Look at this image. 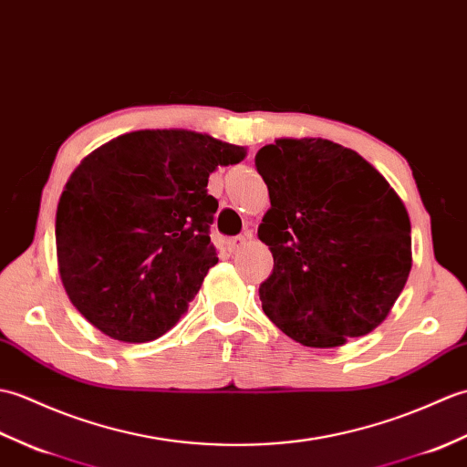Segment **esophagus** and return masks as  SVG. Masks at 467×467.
<instances>
[{"mask_svg": "<svg viewBox=\"0 0 467 467\" xmlns=\"http://www.w3.org/2000/svg\"><path fill=\"white\" fill-rule=\"evenodd\" d=\"M247 240H250V234H242V235L232 237V240L227 242V245H230L232 252H237V250H242V247L247 244Z\"/></svg>", "mask_w": 467, "mask_h": 467, "instance_id": "1", "label": "esophagus"}]
</instances>
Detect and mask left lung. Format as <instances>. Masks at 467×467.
<instances>
[{
	"mask_svg": "<svg viewBox=\"0 0 467 467\" xmlns=\"http://www.w3.org/2000/svg\"><path fill=\"white\" fill-rule=\"evenodd\" d=\"M269 207L257 237L274 269L265 316L307 348H337L376 329L411 269L406 207L383 175L339 143L275 140L255 153Z\"/></svg>",
	"mask_w": 467,
	"mask_h": 467,
	"instance_id": "obj_1",
	"label": "left lung"
}]
</instances>
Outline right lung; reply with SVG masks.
<instances>
[{"label": "right lung", "mask_w": 467, "mask_h": 467, "mask_svg": "<svg viewBox=\"0 0 467 467\" xmlns=\"http://www.w3.org/2000/svg\"><path fill=\"white\" fill-rule=\"evenodd\" d=\"M245 158L188 130H141L78 165L56 215L66 292L103 334L143 344L170 331L217 264L207 178Z\"/></svg>", "instance_id": "right-lung-1"}]
</instances>
